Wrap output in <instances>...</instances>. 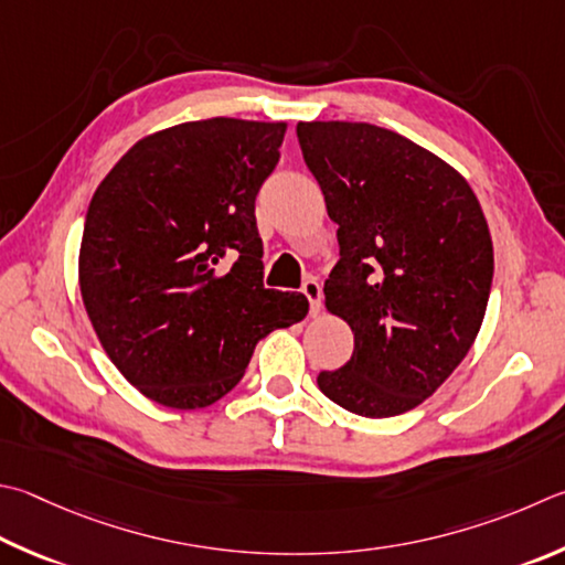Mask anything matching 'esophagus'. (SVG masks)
Segmentation results:
<instances>
[{"label": "esophagus", "instance_id": "34e87169", "mask_svg": "<svg viewBox=\"0 0 565 565\" xmlns=\"http://www.w3.org/2000/svg\"><path fill=\"white\" fill-rule=\"evenodd\" d=\"M301 291L306 294V299H309V303H311V313H313V316L321 313V306H323V289H321V281L313 279V276H309V279L303 281Z\"/></svg>", "mask_w": 565, "mask_h": 565}]
</instances>
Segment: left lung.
Listing matches in <instances>:
<instances>
[{
	"mask_svg": "<svg viewBox=\"0 0 565 565\" xmlns=\"http://www.w3.org/2000/svg\"><path fill=\"white\" fill-rule=\"evenodd\" d=\"M338 224L326 309L355 335L321 393L363 417L417 407L465 361L487 313L494 249L467 180L435 152L371 122L296 126Z\"/></svg>",
	"mask_w": 565,
	"mask_h": 565,
	"instance_id": "8db88e82",
	"label": "left lung"
}]
</instances>
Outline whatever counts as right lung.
Masks as SVG:
<instances>
[{"mask_svg": "<svg viewBox=\"0 0 565 565\" xmlns=\"http://www.w3.org/2000/svg\"><path fill=\"white\" fill-rule=\"evenodd\" d=\"M286 122L207 118L138 140L88 204L78 284L100 345L156 403L198 409L242 381L254 345L309 313L264 289L254 200Z\"/></svg>", "mask_w": 565, "mask_h": 565, "instance_id": "obj_1", "label": "right lung"}]
</instances>
